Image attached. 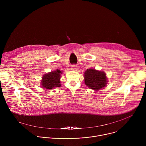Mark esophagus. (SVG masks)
<instances>
[{"mask_svg": "<svg viewBox=\"0 0 146 146\" xmlns=\"http://www.w3.org/2000/svg\"><path fill=\"white\" fill-rule=\"evenodd\" d=\"M77 68H78V67H77L76 65L73 64V65L71 66V70H72V71H76V70H77Z\"/></svg>", "mask_w": 146, "mask_h": 146, "instance_id": "obj_1", "label": "esophagus"}]
</instances>
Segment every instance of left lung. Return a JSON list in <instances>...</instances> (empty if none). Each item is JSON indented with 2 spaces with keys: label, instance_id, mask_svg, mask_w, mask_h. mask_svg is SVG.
I'll return each mask as SVG.
<instances>
[{
  "label": "left lung",
  "instance_id": "left-lung-1",
  "mask_svg": "<svg viewBox=\"0 0 146 146\" xmlns=\"http://www.w3.org/2000/svg\"><path fill=\"white\" fill-rule=\"evenodd\" d=\"M84 83L90 89L98 91L107 86V78L104 71L94 68L87 69L84 72Z\"/></svg>",
  "mask_w": 146,
  "mask_h": 146
}]
</instances>
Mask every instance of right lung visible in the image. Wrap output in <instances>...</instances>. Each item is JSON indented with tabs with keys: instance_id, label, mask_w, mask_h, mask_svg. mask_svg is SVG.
I'll list each match as a JSON object with an SVG mask.
<instances>
[{
	"instance_id": "right-lung-1",
	"label": "right lung",
	"mask_w": 146,
	"mask_h": 146,
	"mask_svg": "<svg viewBox=\"0 0 146 146\" xmlns=\"http://www.w3.org/2000/svg\"><path fill=\"white\" fill-rule=\"evenodd\" d=\"M61 74V71L57 70L44 75L40 83L42 88L52 89L56 87H60Z\"/></svg>"
}]
</instances>
